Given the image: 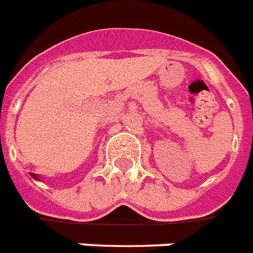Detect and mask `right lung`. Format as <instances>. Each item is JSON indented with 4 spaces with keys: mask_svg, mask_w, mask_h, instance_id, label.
I'll use <instances>...</instances> for the list:
<instances>
[{
    "mask_svg": "<svg viewBox=\"0 0 253 253\" xmlns=\"http://www.w3.org/2000/svg\"><path fill=\"white\" fill-rule=\"evenodd\" d=\"M32 175H33V178H36V179H37V176H36V174H32Z\"/></svg>",
    "mask_w": 253,
    "mask_h": 253,
    "instance_id": "obj_1",
    "label": "right lung"
}]
</instances>
